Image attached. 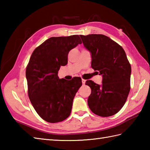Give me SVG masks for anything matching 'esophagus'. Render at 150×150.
Listing matches in <instances>:
<instances>
[{
	"mask_svg": "<svg viewBox=\"0 0 150 150\" xmlns=\"http://www.w3.org/2000/svg\"><path fill=\"white\" fill-rule=\"evenodd\" d=\"M82 84H84L86 82V80H84V79H82Z\"/></svg>",
	"mask_w": 150,
	"mask_h": 150,
	"instance_id": "1",
	"label": "esophagus"
}]
</instances>
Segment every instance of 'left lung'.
Instances as JSON below:
<instances>
[{
	"label": "left lung",
	"mask_w": 150,
	"mask_h": 150,
	"mask_svg": "<svg viewBox=\"0 0 150 150\" xmlns=\"http://www.w3.org/2000/svg\"><path fill=\"white\" fill-rule=\"evenodd\" d=\"M84 46L91 55V67L103 76L102 84L87 81L91 88L88 104L100 117L116 114L125 104L130 90L132 68L124 49L101 34L81 35Z\"/></svg>",
	"instance_id": "8db88e82"
}]
</instances>
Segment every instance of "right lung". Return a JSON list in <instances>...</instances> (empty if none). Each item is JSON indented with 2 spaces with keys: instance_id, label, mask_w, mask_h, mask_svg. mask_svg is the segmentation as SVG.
<instances>
[{
  "instance_id": "obj_1",
  "label": "right lung",
  "mask_w": 150,
  "mask_h": 150,
  "mask_svg": "<svg viewBox=\"0 0 150 150\" xmlns=\"http://www.w3.org/2000/svg\"><path fill=\"white\" fill-rule=\"evenodd\" d=\"M82 42L78 35L51 37L33 51L26 67L29 98L39 115L51 123L61 122L71 113L73 100L82 86L80 77L59 79L69 51Z\"/></svg>"
}]
</instances>
